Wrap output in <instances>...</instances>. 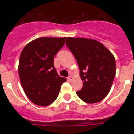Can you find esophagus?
Masks as SVG:
<instances>
[{"label":"esophagus","mask_w":134,"mask_h":134,"mask_svg":"<svg viewBox=\"0 0 134 134\" xmlns=\"http://www.w3.org/2000/svg\"><path fill=\"white\" fill-rule=\"evenodd\" d=\"M68 79V81H73V76H72L71 75H70L69 76V77H68V79Z\"/></svg>","instance_id":"1"}]
</instances>
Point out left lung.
<instances>
[{"label":"left lung","mask_w":134,"mask_h":134,"mask_svg":"<svg viewBox=\"0 0 134 134\" xmlns=\"http://www.w3.org/2000/svg\"><path fill=\"white\" fill-rule=\"evenodd\" d=\"M66 45L77 60L83 88L77 95L88 104L97 103L106 97L112 86L115 59L102 43L83 37H67Z\"/></svg>","instance_id":"1"}]
</instances>
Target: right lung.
Here are the masks:
<instances>
[{
	"instance_id": "1",
	"label": "right lung",
	"mask_w": 134,
	"mask_h": 134,
	"mask_svg": "<svg viewBox=\"0 0 134 134\" xmlns=\"http://www.w3.org/2000/svg\"><path fill=\"white\" fill-rule=\"evenodd\" d=\"M66 37H40L31 41L22 50L18 72L24 92L37 106H46L58 96L67 79L58 74L54 56L65 43Z\"/></svg>"
}]
</instances>
